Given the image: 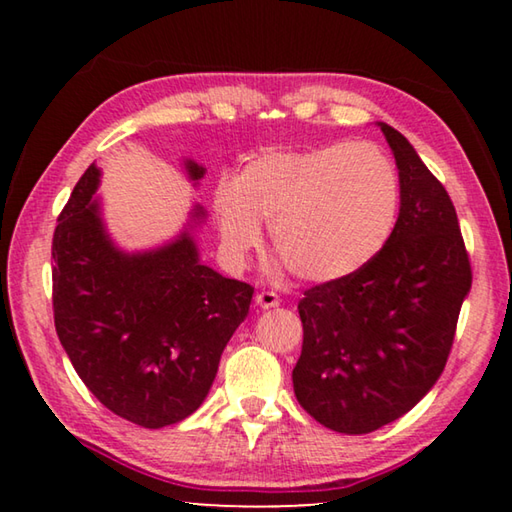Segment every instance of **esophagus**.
I'll use <instances>...</instances> for the list:
<instances>
[{
  "mask_svg": "<svg viewBox=\"0 0 512 512\" xmlns=\"http://www.w3.org/2000/svg\"><path fill=\"white\" fill-rule=\"evenodd\" d=\"M255 302H257V307H262V309L280 307V298H277V293H273V291H259L255 296Z\"/></svg>",
  "mask_w": 512,
  "mask_h": 512,
  "instance_id": "1",
  "label": "esophagus"
}]
</instances>
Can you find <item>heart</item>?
Masks as SVG:
<instances>
[{
	"label": "heart",
	"mask_w": 512,
	"mask_h": 512,
	"mask_svg": "<svg viewBox=\"0 0 512 512\" xmlns=\"http://www.w3.org/2000/svg\"><path fill=\"white\" fill-rule=\"evenodd\" d=\"M402 205L395 162L372 142H336L250 158L214 194L221 246L244 262L268 221L273 248L300 280L359 273L391 239Z\"/></svg>",
	"instance_id": "heart-1"
}]
</instances>
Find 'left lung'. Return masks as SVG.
<instances>
[{
	"label": "left lung",
	"instance_id": "obj_1",
	"mask_svg": "<svg viewBox=\"0 0 512 512\" xmlns=\"http://www.w3.org/2000/svg\"><path fill=\"white\" fill-rule=\"evenodd\" d=\"M377 126L400 171L397 225L366 268L305 291L291 375L302 409L350 436L395 422L431 391L472 289L452 198L400 131Z\"/></svg>",
	"mask_w": 512,
	"mask_h": 512
}]
</instances>
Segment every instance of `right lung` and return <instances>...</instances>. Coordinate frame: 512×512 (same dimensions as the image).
Returning a JSON list of instances; mask_svg holds the SVG:
<instances>
[{"label": "right lung", "mask_w": 512, "mask_h": 512, "mask_svg": "<svg viewBox=\"0 0 512 512\" xmlns=\"http://www.w3.org/2000/svg\"><path fill=\"white\" fill-rule=\"evenodd\" d=\"M194 187L205 167L183 162ZM101 169L90 164L54 232V323L90 393L119 418L162 429L192 415L210 393L221 354L248 316L253 287L205 266L194 203L180 235L124 250L101 214Z\"/></svg>", "instance_id": "obj_1"}]
</instances>
